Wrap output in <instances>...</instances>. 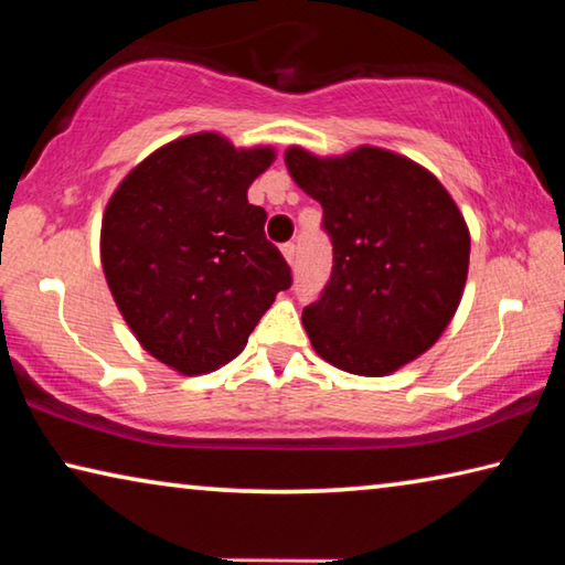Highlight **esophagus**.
Wrapping results in <instances>:
<instances>
[{"mask_svg":"<svg viewBox=\"0 0 565 565\" xmlns=\"http://www.w3.org/2000/svg\"><path fill=\"white\" fill-rule=\"evenodd\" d=\"M281 254H284V259H286V262H289L291 266L296 264V244H294V242H289V244H284V246H281Z\"/></svg>","mask_w":565,"mask_h":565,"instance_id":"obj_1","label":"esophagus"}]
</instances>
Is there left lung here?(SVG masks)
<instances>
[{"label": "left lung", "instance_id": "8db88e82", "mask_svg": "<svg viewBox=\"0 0 565 565\" xmlns=\"http://www.w3.org/2000/svg\"><path fill=\"white\" fill-rule=\"evenodd\" d=\"M291 179L323 209L331 279L303 309L313 351L341 371L388 376L441 339L461 303L471 234L426 167L363 145L341 157L284 154Z\"/></svg>", "mask_w": 565, "mask_h": 565}]
</instances>
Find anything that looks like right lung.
<instances>
[{
    "label": "right lung",
    "instance_id": "add662e5",
    "mask_svg": "<svg viewBox=\"0 0 565 565\" xmlns=\"http://www.w3.org/2000/svg\"><path fill=\"white\" fill-rule=\"evenodd\" d=\"M274 159V147L189 134L139 161L104 209L99 252L114 303L141 349L179 374L238 356L291 286L266 242V212L246 199Z\"/></svg>",
    "mask_w": 565,
    "mask_h": 565
}]
</instances>
